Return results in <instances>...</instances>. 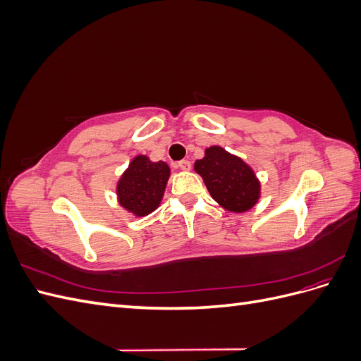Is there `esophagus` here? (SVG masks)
Returning a JSON list of instances; mask_svg holds the SVG:
<instances>
[{"mask_svg":"<svg viewBox=\"0 0 361 361\" xmlns=\"http://www.w3.org/2000/svg\"><path fill=\"white\" fill-rule=\"evenodd\" d=\"M178 167L183 171H188V170H191V162L187 161V159H182V161L178 162Z\"/></svg>","mask_w":361,"mask_h":361,"instance_id":"obj_1","label":"esophagus"}]
</instances>
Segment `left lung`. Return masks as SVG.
<instances>
[{"mask_svg":"<svg viewBox=\"0 0 361 361\" xmlns=\"http://www.w3.org/2000/svg\"><path fill=\"white\" fill-rule=\"evenodd\" d=\"M211 197L223 209L244 214L260 199V180L248 164L221 146L204 149V157L194 162Z\"/></svg>","mask_w":361,"mask_h":361,"instance_id":"8db88e82","label":"left lung"}]
</instances>
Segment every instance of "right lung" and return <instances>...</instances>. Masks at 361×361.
I'll use <instances>...</instances> for the list:
<instances>
[{
  "mask_svg": "<svg viewBox=\"0 0 361 361\" xmlns=\"http://www.w3.org/2000/svg\"><path fill=\"white\" fill-rule=\"evenodd\" d=\"M170 173L167 162L134 157L116 183L118 204L138 218L152 214L162 202Z\"/></svg>",
  "mask_w": 361,
  "mask_h": 361,
  "instance_id": "1",
  "label": "right lung"
}]
</instances>
